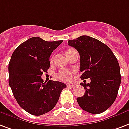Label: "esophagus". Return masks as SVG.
Instances as JSON below:
<instances>
[{
  "instance_id": "34e87169",
  "label": "esophagus",
  "mask_w": 129,
  "mask_h": 129,
  "mask_svg": "<svg viewBox=\"0 0 129 129\" xmlns=\"http://www.w3.org/2000/svg\"><path fill=\"white\" fill-rule=\"evenodd\" d=\"M74 86H75L74 84H68V85H67V86H68V88H73Z\"/></svg>"
}]
</instances>
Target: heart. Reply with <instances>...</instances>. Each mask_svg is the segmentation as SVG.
Returning <instances> with one entry per match:
<instances>
[{"label":"heart","mask_w":129,"mask_h":129,"mask_svg":"<svg viewBox=\"0 0 129 129\" xmlns=\"http://www.w3.org/2000/svg\"><path fill=\"white\" fill-rule=\"evenodd\" d=\"M74 49H68L66 50V55L68 57L70 53ZM58 78L60 79V80L65 81V82H69L72 80V74L70 72L68 71V70H60L57 74Z\"/></svg>","instance_id":"1"}]
</instances>
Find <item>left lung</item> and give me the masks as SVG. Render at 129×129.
I'll use <instances>...</instances> for the list:
<instances>
[{
	"label": "left lung",
	"mask_w": 129,
	"mask_h": 129,
	"mask_svg": "<svg viewBox=\"0 0 129 129\" xmlns=\"http://www.w3.org/2000/svg\"><path fill=\"white\" fill-rule=\"evenodd\" d=\"M80 54V78H90L88 84L80 83L85 93L78 97L80 107L86 112L98 114L110 108L118 95L121 76L119 63L109 47L97 39L81 36L68 41Z\"/></svg>",
	"instance_id": "left-lung-1"
}]
</instances>
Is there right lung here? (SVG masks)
<instances>
[{"label": "right lung", "instance_id": "add662e5", "mask_svg": "<svg viewBox=\"0 0 129 129\" xmlns=\"http://www.w3.org/2000/svg\"><path fill=\"white\" fill-rule=\"evenodd\" d=\"M62 42L32 37L17 47L11 55L9 84L17 102L30 114L41 116L51 110L66 87L63 82H44L41 78L50 67L51 54Z\"/></svg>", "mask_w": 129, "mask_h": 129}]
</instances>
